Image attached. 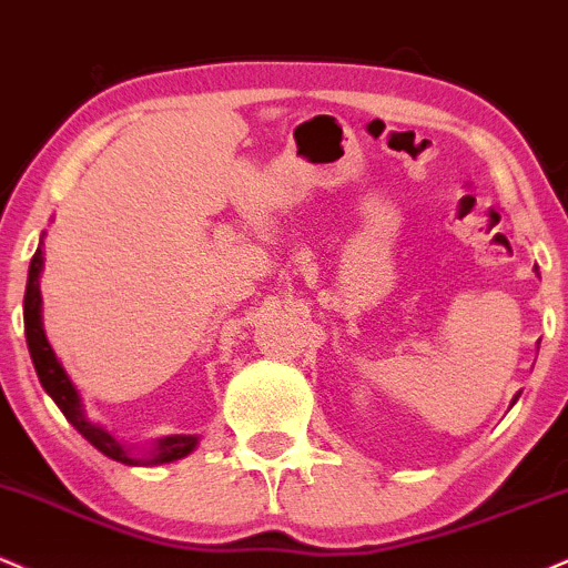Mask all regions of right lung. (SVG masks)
<instances>
[{
	"mask_svg": "<svg viewBox=\"0 0 568 568\" xmlns=\"http://www.w3.org/2000/svg\"><path fill=\"white\" fill-rule=\"evenodd\" d=\"M39 271H42V246L33 252L31 268H29V284H26V297H23L26 343H29V353H31L33 369H37L39 375V383H42V388L50 393V398L58 404V409L63 412L65 419H69L73 428L82 433L87 442L95 446L98 452H103L105 457L116 459V463H124V465L172 463V459H180L189 455V452H193V446L199 442L196 436H166L149 452V459H138L132 457L109 430H103L100 425H92L90 419L84 417L82 404H79V393L71 385L69 375L63 372V366L58 364L55 353H52L50 343H47L44 337L42 316H39V308H42V297H39Z\"/></svg>",
	"mask_w": 568,
	"mask_h": 568,
	"instance_id": "right-lung-1",
	"label": "right lung"
}]
</instances>
